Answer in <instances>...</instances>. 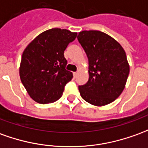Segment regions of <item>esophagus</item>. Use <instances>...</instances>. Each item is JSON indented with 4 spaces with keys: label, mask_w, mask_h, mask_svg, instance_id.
Instances as JSON below:
<instances>
[{
    "label": "esophagus",
    "mask_w": 148,
    "mask_h": 148,
    "mask_svg": "<svg viewBox=\"0 0 148 148\" xmlns=\"http://www.w3.org/2000/svg\"><path fill=\"white\" fill-rule=\"evenodd\" d=\"M74 77L75 78V77H77V72H74Z\"/></svg>",
    "instance_id": "obj_1"
}]
</instances>
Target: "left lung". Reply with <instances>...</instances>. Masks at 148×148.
Here are the masks:
<instances>
[{
  "instance_id": "8db88e82",
  "label": "left lung",
  "mask_w": 148,
  "mask_h": 148,
  "mask_svg": "<svg viewBox=\"0 0 148 148\" xmlns=\"http://www.w3.org/2000/svg\"><path fill=\"white\" fill-rule=\"evenodd\" d=\"M77 40L89 60V80L78 86L82 98L95 106H105L120 95L130 67L120 44L101 31H82Z\"/></svg>"
}]
</instances>
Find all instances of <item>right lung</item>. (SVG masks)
<instances>
[{"mask_svg": "<svg viewBox=\"0 0 148 148\" xmlns=\"http://www.w3.org/2000/svg\"><path fill=\"white\" fill-rule=\"evenodd\" d=\"M77 33L51 29L42 33L24 50L20 66V77L28 94L41 104L60 99L65 86L73 77L66 70L64 51Z\"/></svg>", "mask_w": 148, "mask_h": 148, "instance_id": "obj_1", "label": "right lung"}]
</instances>
